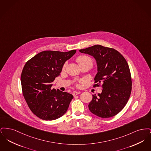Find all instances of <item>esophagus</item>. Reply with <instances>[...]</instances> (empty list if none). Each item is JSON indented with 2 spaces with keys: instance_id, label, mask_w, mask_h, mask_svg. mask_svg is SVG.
<instances>
[{
  "instance_id": "1",
  "label": "esophagus",
  "mask_w": 151,
  "mask_h": 151,
  "mask_svg": "<svg viewBox=\"0 0 151 151\" xmlns=\"http://www.w3.org/2000/svg\"><path fill=\"white\" fill-rule=\"evenodd\" d=\"M80 93H81L80 92H73V96H76V95H78V94H79Z\"/></svg>"
}]
</instances>
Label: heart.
<instances>
[{"mask_svg": "<svg viewBox=\"0 0 151 151\" xmlns=\"http://www.w3.org/2000/svg\"><path fill=\"white\" fill-rule=\"evenodd\" d=\"M76 60L80 67L83 65H90L91 66H92L93 63V59L90 57H89L88 55H79L76 58ZM65 65H66V63H65L63 65V68H65ZM76 86H79V84H76Z\"/></svg>", "mask_w": 151, "mask_h": 151, "instance_id": "b5f03b06", "label": "heart"}]
</instances>
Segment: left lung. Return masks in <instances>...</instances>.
<instances>
[{"label":"left lung","mask_w":151,"mask_h":151,"mask_svg":"<svg viewBox=\"0 0 151 151\" xmlns=\"http://www.w3.org/2000/svg\"><path fill=\"white\" fill-rule=\"evenodd\" d=\"M80 52L93 56L98 67L93 87L103 89L98 96L93 94L89 110L101 118H110L118 114L129 100L132 79L129 66L122 54L114 49L100 45Z\"/></svg>","instance_id":"left-lung-1"}]
</instances>
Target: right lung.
I'll list each match as a JSON object with an SVG mask.
<instances>
[{
  "instance_id": "right-lung-1",
  "label": "right lung",
  "mask_w": 151,
  "mask_h": 151,
  "mask_svg": "<svg viewBox=\"0 0 151 151\" xmlns=\"http://www.w3.org/2000/svg\"><path fill=\"white\" fill-rule=\"evenodd\" d=\"M76 52L43 51L24 66L21 75L22 94L30 110L39 118L55 120L67 111L73 96L51 89L52 82L59 75L65 62Z\"/></svg>"
}]
</instances>
